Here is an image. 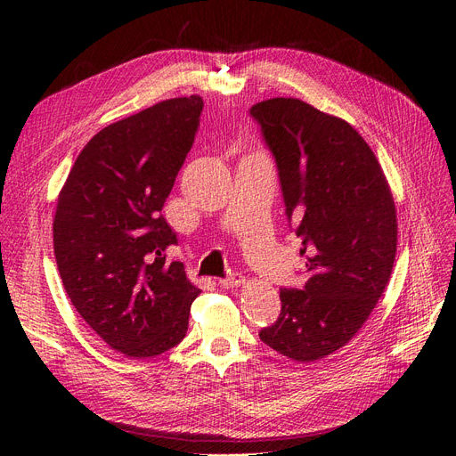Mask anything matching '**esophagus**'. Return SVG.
Wrapping results in <instances>:
<instances>
[{
	"mask_svg": "<svg viewBox=\"0 0 456 456\" xmlns=\"http://www.w3.org/2000/svg\"><path fill=\"white\" fill-rule=\"evenodd\" d=\"M243 281H245V278L241 273H230L228 278H220L218 280V283L223 285V287H240V285H243Z\"/></svg>",
	"mask_w": 456,
	"mask_h": 456,
	"instance_id": "1",
	"label": "esophagus"
}]
</instances>
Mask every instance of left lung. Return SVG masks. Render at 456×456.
<instances>
[{
    "label": "left lung",
    "mask_w": 456,
    "mask_h": 456,
    "mask_svg": "<svg viewBox=\"0 0 456 456\" xmlns=\"http://www.w3.org/2000/svg\"><path fill=\"white\" fill-rule=\"evenodd\" d=\"M251 116L278 163L308 273L305 289H280L281 314L258 337L289 360L320 362L355 337L390 281L392 190L348 121L291 96L262 101Z\"/></svg>",
    "instance_id": "1"
}]
</instances>
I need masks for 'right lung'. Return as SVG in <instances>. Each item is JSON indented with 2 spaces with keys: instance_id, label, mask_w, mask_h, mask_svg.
<instances>
[{
  "instance_id": "1",
  "label": "right lung",
  "mask_w": 456,
  "mask_h": 456,
  "mask_svg": "<svg viewBox=\"0 0 456 456\" xmlns=\"http://www.w3.org/2000/svg\"><path fill=\"white\" fill-rule=\"evenodd\" d=\"M200 94L161 101L110 123L79 151L53 220L54 258L68 298L110 348L133 360L186 337L201 293L184 265L163 203L194 144Z\"/></svg>"
}]
</instances>
